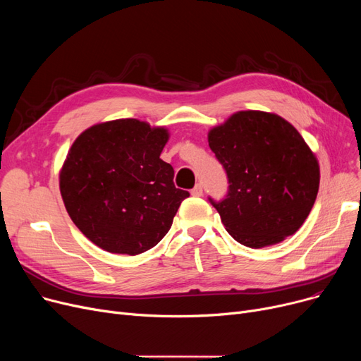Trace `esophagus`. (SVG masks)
Listing matches in <instances>:
<instances>
[{"instance_id":"obj_1","label":"esophagus","mask_w":361,"mask_h":361,"mask_svg":"<svg viewBox=\"0 0 361 361\" xmlns=\"http://www.w3.org/2000/svg\"><path fill=\"white\" fill-rule=\"evenodd\" d=\"M203 195V188H202V184H196L195 187H193V190H192V196H196V197H199V196H202Z\"/></svg>"}]
</instances>
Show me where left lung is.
Masks as SVG:
<instances>
[{
	"instance_id": "obj_1",
	"label": "left lung",
	"mask_w": 361,
	"mask_h": 361,
	"mask_svg": "<svg viewBox=\"0 0 361 361\" xmlns=\"http://www.w3.org/2000/svg\"><path fill=\"white\" fill-rule=\"evenodd\" d=\"M228 177V193L215 202L235 241L267 247L293 235L314 204L319 164L300 133L276 114L240 111L207 135Z\"/></svg>"
}]
</instances>
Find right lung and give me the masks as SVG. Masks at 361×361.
Listing matches in <instances>:
<instances>
[{
    "mask_svg": "<svg viewBox=\"0 0 361 361\" xmlns=\"http://www.w3.org/2000/svg\"><path fill=\"white\" fill-rule=\"evenodd\" d=\"M168 130L136 118L94 124L74 140L60 192L75 226L98 247L140 255L169 231L190 193L174 185L159 157Z\"/></svg>",
    "mask_w": 361,
    "mask_h": 361,
    "instance_id": "1",
    "label": "right lung"
}]
</instances>
